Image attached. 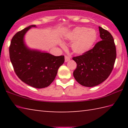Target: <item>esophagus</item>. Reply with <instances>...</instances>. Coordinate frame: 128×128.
<instances>
[{"instance_id": "obj_1", "label": "esophagus", "mask_w": 128, "mask_h": 128, "mask_svg": "<svg viewBox=\"0 0 128 128\" xmlns=\"http://www.w3.org/2000/svg\"><path fill=\"white\" fill-rule=\"evenodd\" d=\"M69 60H70V58H69V56H66V55L65 56V62H68Z\"/></svg>"}]
</instances>
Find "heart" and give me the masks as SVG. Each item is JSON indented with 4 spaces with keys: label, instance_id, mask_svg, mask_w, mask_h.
<instances>
[{
    "label": "heart",
    "instance_id": "heart-1",
    "mask_svg": "<svg viewBox=\"0 0 128 128\" xmlns=\"http://www.w3.org/2000/svg\"><path fill=\"white\" fill-rule=\"evenodd\" d=\"M95 30L85 27H77L66 36V39L75 40L72 45L73 52L81 54L88 51L94 44L96 39ZM62 46H63L60 43Z\"/></svg>",
    "mask_w": 128,
    "mask_h": 128
}]
</instances>
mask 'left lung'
I'll return each instance as SVG.
<instances>
[{
  "mask_svg": "<svg viewBox=\"0 0 128 128\" xmlns=\"http://www.w3.org/2000/svg\"><path fill=\"white\" fill-rule=\"evenodd\" d=\"M102 40L82 55L73 57L77 68L73 72L76 80L82 86L98 85L109 77L116 58V46L111 34L99 26Z\"/></svg>",
  "mask_w": 128,
  "mask_h": 128,
  "instance_id": "1",
  "label": "left lung"
}]
</instances>
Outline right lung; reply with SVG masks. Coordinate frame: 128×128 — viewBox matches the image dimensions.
I'll list each match as a JSON object with an SVG mask.
<instances>
[{"label":"right lung","instance_id":"1","mask_svg":"<svg viewBox=\"0 0 128 128\" xmlns=\"http://www.w3.org/2000/svg\"><path fill=\"white\" fill-rule=\"evenodd\" d=\"M36 25H30L13 36L9 48L10 58L16 75L32 87L42 88L55 80L59 67L64 63V56H54L47 52L31 50L25 46L24 36Z\"/></svg>","mask_w":128,"mask_h":128}]
</instances>
